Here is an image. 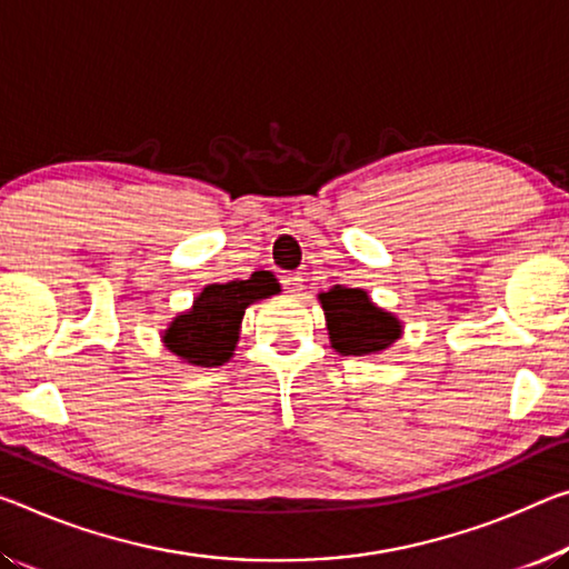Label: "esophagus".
Wrapping results in <instances>:
<instances>
[{
  "label": "esophagus",
  "instance_id": "esophagus-1",
  "mask_svg": "<svg viewBox=\"0 0 569 569\" xmlns=\"http://www.w3.org/2000/svg\"><path fill=\"white\" fill-rule=\"evenodd\" d=\"M281 283L286 288V293H291V296H301V291H303V276L301 273H286L281 278Z\"/></svg>",
  "mask_w": 569,
  "mask_h": 569
}]
</instances>
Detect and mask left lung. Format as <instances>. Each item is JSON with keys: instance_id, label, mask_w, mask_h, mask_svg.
Returning a JSON list of instances; mask_svg holds the SVG:
<instances>
[{"instance_id": "left-lung-1", "label": "left lung", "mask_w": 569, "mask_h": 569, "mask_svg": "<svg viewBox=\"0 0 569 569\" xmlns=\"http://www.w3.org/2000/svg\"><path fill=\"white\" fill-rule=\"evenodd\" d=\"M331 347L345 357L380 355L400 339L402 323L390 311L375 306L362 288L333 286L319 293Z\"/></svg>"}]
</instances>
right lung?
<instances>
[{"label":"right lung","mask_w":569,"mask_h":569,"mask_svg":"<svg viewBox=\"0 0 569 569\" xmlns=\"http://www.w3.org/2000/svg\"><path fill=\"white\" fill-rule=\"evenodd\" d=\"M281 291L273 273L256 270L248 281L210 283L197 296L192 309L179 313L164 331V347L194 367L228 362L240 339V321L250 303Z\"/></svg>","instance_id":"1"}]
</instances>
